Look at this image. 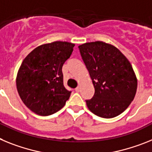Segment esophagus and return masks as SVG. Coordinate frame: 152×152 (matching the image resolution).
Listing matches in <instances>:
<instances>
[{
	"mask_svg": "<svg viewBox=\"0 0 152 152\" xmlns=\"http://www.w3.org/2000/svg\"><path fill=\"white\" fill-rule=\"evenodd\" d=\"M75 91H76V92H79L80 91V86H77L76 88V89H75Z\"/></svg>",
	"mask_w": 152,
	"mask_h": 152,
	"instance_id": "obj_1",
	"label": "esophagus"
}]
</instances>
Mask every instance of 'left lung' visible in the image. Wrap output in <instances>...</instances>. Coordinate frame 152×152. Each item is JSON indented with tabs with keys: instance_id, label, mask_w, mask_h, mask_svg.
<instances>
[{
	"instance_id": "left-lung-1",
	"label": "left lung",
	"mask_w": 152,
	"mask_h": 152,
	"mask_svg": "<svg viewBox=\"0 0 152 152\" xmlns=\"http://www.w3.org/2000/svg\"><path fill=\"white\" fill-rule=\"evenodd\" d=\"M79 49L95 88L93 97L86 100L87 107L105 118L123 113L134 99L138 85L130 62L118 49L104 42L86 43Z\"/></svg>"
}]
</instances>
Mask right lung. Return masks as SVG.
<instances>
[{"label":"right lung","mask_w":152,"mask_h":152,"mask_svg":"<svg viewBox=\"0 0 152 152\" xmlns=\"http://www.w3.org/2000/svg\"><path fill=\"white\" fill-rule=\"evenodd\" d=\"M75 44L56 41L43 44L30 53L21 63L17 89L28 109L39 115H50L65 105L71 91L63 86L62 67Z\"/></svg>","instance_id":"1"}]
</instances>
